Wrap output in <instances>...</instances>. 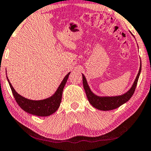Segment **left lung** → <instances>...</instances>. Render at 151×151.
<instances>
[{
    "label": "left lung",
    "mask_w": 151,
    "mask_h": 151,
    "mask_svg": "<svg viewBox=\"0 0 151 151\" xmlns=\"http://www.w3.org/2000/svg\"><path fill=\"white\" fill-rule=\"evenodd\" d=\"M142 69V63H140V67L139 72L136 77L135 82L130 88L129 91L126 93L119 96H113V97H100L95 95L91 91L89 86H88L87 82L84 76L82 74V82H83V86L84 91L86 92V97H87L88 102L93 106L96 108L97 109L101 111H111L113 109H115L120 106L121 105L124 104L130 100V98L133 96L135 91L136 86H137L138 79H139L140 73H141Z\"/></svg>",
    "instance_id": "obj_1"
}]
</instances>
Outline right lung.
Instances as JSON below:
<instances>
[{
    "label": "right lung",
    "instance_id": "right-lung-1",
    "mask_svg": "<svg viewBox=\"0 0 151 151\" xmlns=\"http://www.w3.org/2000/svg\"><path fill=\"white\" fill-rule=\"evenodd\" d=\"M69 74L70 73L64 78L59 87L52 96L42 100H32L24 98L14 90L8 78L7 80L16 102L22 110L37 116L46 117L53 114L59 108L62 100V96H63V88L65 87Z\"/></svg>",
    "mask_w": 151,
    "mask_h": 151
}]
</instances>
